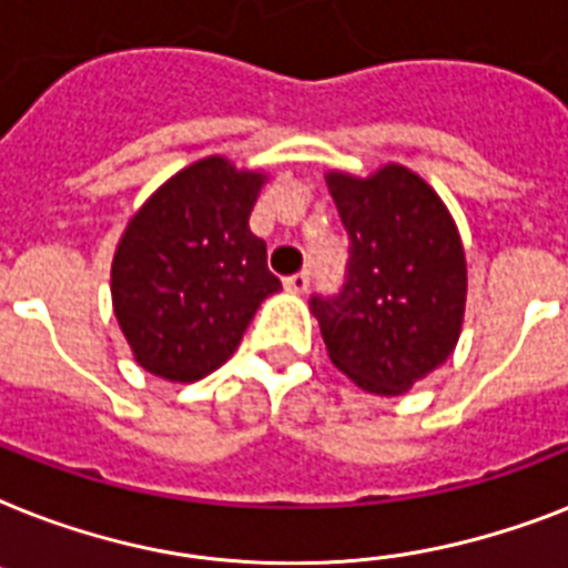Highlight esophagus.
Masks as SVG:
<instances>
[{
	"label": "esophagus",
	"instance_id": "34e87169",
	"mask_svg": "<svg viewBox=\"0 0 568 568\" xmlns=\"http://www.w3.org/2000/svg\"><path fill=\"white\" fill-rule=\"evenodd\" d=\"M308 283H312V280H308L306 271H300V274L285 276V288H288V292H294V294H303V292H306Z\"/></svg>",
	"mask_w": 568,
	"mask_h": 568
}]
</instances>
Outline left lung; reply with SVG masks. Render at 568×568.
Masks as SVG:
<instances>
[{
    "label": "left lung",
    "instance_id": "obj_1",
    "mask_svg": "<svg viewBox=\"0 0 568 568\" xmlns=\"http://www.w3.org/2000/svg\"><path fill=\"white\" fill-rule=\"evenodd\" d=\"M349 236L338 294H312L332 364L358 388L405 394L458 344L467 262L449 210L426 180L385 165L326 178Z\"/></svg>",
    "mask_w": 568,
    "mask_h": 568
}]
</instances>
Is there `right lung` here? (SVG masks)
<instances>
[{
  "label": "right lung",
  "mask_w": 568,
  "mask_h": 568,
  "mask_svg": "<svg viewBox=\"0 0 568 568\" xmlns=\"http://www.w3.org/2000/svg\"><path fill=\"white\" fill-rule=\"evenodd\" d=\"M262 174L206 156L156 189L113 256V308L136 362L195 382L227 362L268 294V247L251 233Z\"/></svg>",
  "instance_id": "add662e5"
}]
</instances>
